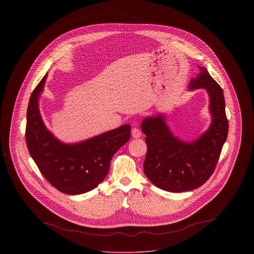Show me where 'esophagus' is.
I'll list each match as a JSON object with an SVG mask.
<instances>
[{"mask_svg":"<svg viewBox=\"0 0 254 254\" xmlns=\"http://www.w3.org/2000/svg\"><path fill=\"white\" fill-rule=\"evenodd\" d=\"M131 134H132L133 138H135V139L141 137V135H142L141 130L138 127H133L132 129H131Z\"/></svg>","mask_w":254,"mask_h":254,"instance_id":"obj_1","label":"esophagus"}]
</instances>
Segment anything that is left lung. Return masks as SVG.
I'll return each instance as SVG.
<instances>
[{"mask_svg":"<svg viewBox=\"0 0 254 254\" xmlns=\"http://www.w3.org/2000/svg\"><path fill=\"white\" fill-rule=\"evenodd\" d=\"M198 68L200 73L191 79L189 88H205L208 94L211 124L206 131L192 142H184L173 136L163 114L146 117L141 124L147 145L145 176L170 192L190 191L204 185L212 175L228 137L223 89L206 68Z\"/></svg>","mask_w":254,"mask_h":254,"instance_id":"1","label":"left lung"}]
</instances>
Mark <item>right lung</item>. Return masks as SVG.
Instances as JSON below:
<instances>
[{"label": "right lung", "mask_w": 254, "mask_h": 254, "mask_svg": "<svg viewBox=\"0 0 254 254\" xmlns=\"http://www.w3.org/2000/svg\"><path fill=\"white\" fill-rule=\"evenodd\" d=\"M48 73L33 90L26 112L25 141L38 169L51 186L70 195L85 193L104 181L115 152L130 139V125L76 144H64L46 127L39 96Z\"/></svg>", "instance_id": "obj_1"}]
</instances>
